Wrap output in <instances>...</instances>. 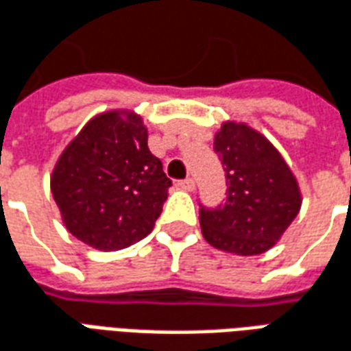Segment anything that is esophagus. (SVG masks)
<instances>
[{
	"instance_id": "obj_1",
	"label": "esophagus",
	"mask_w": 351,
	"mask_h": 351,
	"mask_svg": "<svg viewBox=\"0 0 351 351\" xmlns=\"http://www.w3.org/2000/svg\"><path fill=\"white\" fill-rule=\"evenodd\" d=\"M178 186L186 191H193L195 190V180H193V178H184V180L178 182Z\"/></svg>"
}]
</instances>
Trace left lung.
<instances>
[{
	"instance_id": "8db88e82",
	"label": "left lung",
	"mask_w": 351,
	"mask_h": 351,
	"mask_svg": "<svg viewBox=\"0 0 351 351\" xmlns=\"http://www.w3.org/2000/svg\"><path fill=\"white\" fill-rule=\"evenodd\" d=\"M228 191L221 205L199 208L208 244L237 256H258L278 243L301 208L291 169L267 138L244 123L228 122L214 137Z\"/></svg>"
}]
</instances>
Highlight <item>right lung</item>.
Returning a JSON list of instances; mask_svg holds the SVG:
<instances>
[{
	"mask_svg": "<svg viewBox=\"0 0 351 351\" xmlns=\"http://www.w3.org/2000/svg\"><path fill=\"white\" fill-rule=\"evenodd\" d=\"M171 180L135 112L95 116L60 156L50 190L65 228L97 250H122L154 229Z\"/></svg>",
	"mask_w": 351,
	"mask_h": 351,
	"instance_id": "obj_1",
	"label": "right lung"
}]
</instances>
